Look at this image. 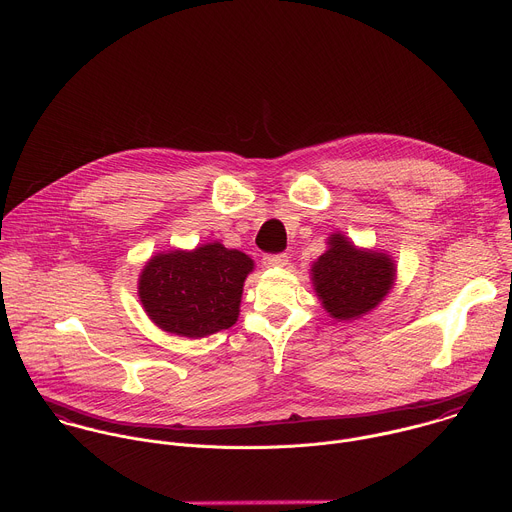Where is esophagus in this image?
<instances>
[{
  "instance_id": "1",
  "label": "esophagus",
  "mask_w": 512,
  "mask_h": 512,
  "mask_svg": "<svg viewBox=\"0 0 512 512\" xmlns=\"http://www.w3.org/2000/svg\"><path fill=\"white\" fill-rule=\"evenodd\" d=\"M262 260H264V266H286L288 264L286 254H266Z\"/></svg>"
}]
</instances>
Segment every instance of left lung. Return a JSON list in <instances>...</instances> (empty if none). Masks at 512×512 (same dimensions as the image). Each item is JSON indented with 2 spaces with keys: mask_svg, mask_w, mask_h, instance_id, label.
I'll list each match as a JSON object with an SVG mask.
<instances>
[{
  "mask_svg": "<svg viewBox=\"0 0 512 512\" xmlns=\"http://www.w3.org/2000/svg\"><path fill=\"white\" fill-rule=\"evenodd\" d=\"M397 274L383 250L355 246L343 232L327 238V250L311 264V282L323 309L335 321H357L385 300Z\"/></svg>",
  "mask_w": 512,
  "mask_h": 512,
  "instance_id": "1",
  "label": "left lung"
}]
</instances>
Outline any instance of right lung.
<instances>
[{
	"label": "right lung",
	"instance_id": "add662e5",
	"mask_svg": "<svg viewBox=\"0 0 512 512\" xmlns=\"http://www.w3.org/2000/svg\"><path fill=\"white\" fill-rule=\"evenodd\" d=\"M252 270L248 254L222 242L157 252L139 274L137 294L161 331L201 339L238 321L244 282Z\"/></svg>",
	"mask_w": 512,
	"mask_h": 512
}]
</instances>
